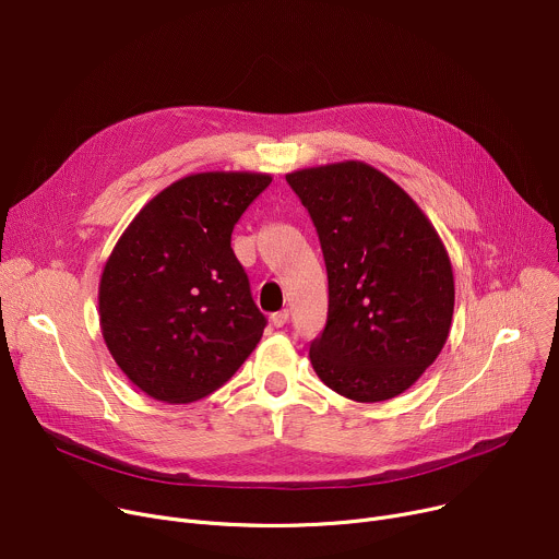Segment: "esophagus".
Returning a JSON list of instances; mask_svg holds the SVG:
<instances>
[{
	"label": "esophagus",
	"instance_id": "34e87169",
	"mask_svg": "<svg viewBox=\"0 0 559 559\" xmlns=\"http://www.w3.org/2000/svg\"><path fill=\"white\" fill-rule=\"evenodd\" d=\"M287 321H289V312H287V310H281V312H274V314H272V323H274L276 328H283Z\"/></svg>",
	"mask_w": 559,
	"mask_h": 559
}]
</instances>
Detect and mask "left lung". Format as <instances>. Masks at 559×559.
<instances>
[{"label":"left lung","instance_id":"8db88e82","mask_svg":"<svg viewBox=\"0 0 559 559\" xmlns=\"http://www.w3.org/2000/svg\"><path fill=\"white\" fill-rule=\"evenodd\" d=\"M285 179L314 222L328 272V321L310 344L312 368L355 402L404 393L448 342V249L420 206L364 162L304 168Z\"/></svg>","mask_w":559,"mask_h":559}]
</instances>
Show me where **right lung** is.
<instances>
[{
    "label": "right lung",
    "mask_w": 559,
    "mask_h": 559,
    "mask_svg": "<svg viewBox=\"0 0 559 559\" xmlns=\"http://www.w3.org/2000/svg\"><path fill=\"white\" fill-rule=\"evenodd\" d=\"M263 173L189 175L147 202L109 253L98 314L119 368L145 395L195 402L251 355L267 325L231 249Z\"/></svg>",
    "instance_id": "1"
}]
</instances>
